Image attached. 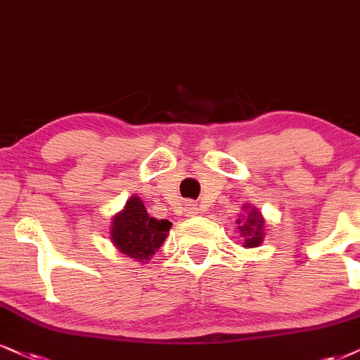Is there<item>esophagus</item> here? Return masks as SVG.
Listing matches in <instances>:
<instances>
[{
  "mask_svg": "<svg viewBox=\"0 0 360 360\" xmlns=\"http://www.w3.org/2000/svg\"><path fill=\"white\" fill-rule=\"evenodd\" d=\"M185 214H187V217L197 215V214H198V205H197V203L188 202L187 205H185Z\"/></svg>",
  "mask_w": 360,
  "mask_h": 360,
  "instance_id": "34e87169",
  "label": "esophagus"
}]
</instances>
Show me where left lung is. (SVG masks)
I'll use <instances>...</instances> for the list:
<instances>
[{"instance_id": "obj_1", "label": "left lung", "mask_w": 360, "mask_h": 360, "mask_svg": "<svg viewBox=\"0 0 360 360\" xmlns=\"http://www.w3.org/2000/svg\"><path fill=\"white\" fill-rule=\"evenodd\" d=\"M238 230H240L242 237H245V242H243L245 247H257L259 243H262V238H264V220H262V215L255 208L248 212L245 224L240 225Z\"/></svg>"}]
</instances>
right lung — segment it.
<instances>
[{
    "label": "right lung",
    "instance_id": "right-lung-1",
    "mask_svg": "<svg viewBox=\"0 0 360 360\" xmlns=\"http://www.w3.org/2000/svg\"><path fill=\"white\" fill-rule=\"evenodd\" d=\"M172 224L152 219L143 202L133 195L123 212L115 215L112 240L120 252L136 260H148L167 238Z\"/></svg>",
    "mask_w": 360,
    "mask_h": 360
}]
</instances>
